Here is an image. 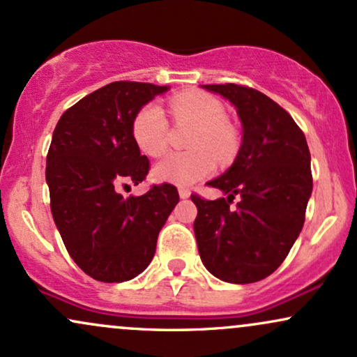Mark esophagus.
I'll list each match as a JSON object with an SVG mask.
<instances>
[{"mask_svg":"<svg viewBox=\"0 0 357 357\" xmlns=\"http://www.w3.org/2000/svg\"><path fill=\"white\" fill-rule=\"evenodd\" d=\"M179 198L181 199H186V198H190V195H191V191L188 190V188H183V186H179Z\"/></svg>","mask_w":357,"mask_h":357,"instance_id":"34e87169","label":"esophagus"}]
</instances>
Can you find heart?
Returning a JSON list of instances; mask_svg holds the SVG:
<instances>
[{
	"instance_id": "1",
	"label": "heart",
	"mask_w": 357,
	"mask_h": 357,
	"mask_svg": "<svg viewBox=\"0 0 357 357\" xmlns=\"http://www.w3.org/2000/svg\"><path fill=\"white\" fill-rule=\"evenodd\" d=\"M171 112L178 122L195 126L190 137V153H171L154 167L159 181L190 186L210 176L216 158L228 161L236 151V134L227 122L223 104L206 92L190 90L171 99ZM169 124L159 104H147L132 121V137L141 153L151 158L162 154L167 147Z\"/></svg>"
}]
</instances>
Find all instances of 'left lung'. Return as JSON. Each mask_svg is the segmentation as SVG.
<instances>
[{
	"label": "left lung",
	"mask_w": 357,
	"mask_h": 357,
	"mask_svg": "<svg viewBox=\"0 0 357 357\" xmlns=\"http://www.w3.org/2000/svg\"><path fill=\"white\" fill-rule=\"evenodd\" d=\"M235 105L243 141L230 169L206 183L227 198L191 195L202 261L230 284H252L280 267L305 221L312 192L310 153L290 114L265 93L236 84L203 85ZM235 195L241 202L231 203Z\"/></svg>",
	"instance_id": "left-lung-1"
}]
</instances>
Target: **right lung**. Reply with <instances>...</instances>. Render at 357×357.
<instances>
[{"label":"right lung","instance_id":"right-lung-1","mask_svg":"<svg viewBox=\"0 0 357 357\" xmlns=\"http://www.w3.org/2000/svg\"><path fill=\"white\" fill-rule=\"evenodd\" d=\"M169 87L112 82L63 112L47 154L50 208L68 255L99 282H126L153 260L158 235L179 202L176 186L153 184L124 198L116 188L149 173L132 137L136 114Z\"/></svg>","mask_w":357,"mask_h":357}]
</instances>
